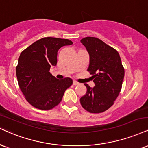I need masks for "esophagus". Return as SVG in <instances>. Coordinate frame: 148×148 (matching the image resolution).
<instances>
[{"mask_svg":"<svg viewBox=\"0 0 148 148\" xmlns=\"http://www.w3.org/2000/svg\"><path fill=\"white\" fill-rule=\"evenodd\" d=\"M73 85H75V86L79 84V83L75 81V80H73Z\"/></svg>","mask_w":148,"mask_h":148,"instance_id":"34e87169","label":"esophagus"}]
</instances>
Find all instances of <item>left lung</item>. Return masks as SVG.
<instances>
[{
	"label": "left lung",
	"mask_w": 148,
	"mask_h": 148,
	"mask_svg": "<svg viewBox=\"0 0 148 148\" xmlns=\"http://www.w3.org/2000/svg\"><path fill=\"white\" fill-rule=\"evenodd\" d=\"M80 42L89 54L88 71L95 84L91 88L84 84L87 91L80 103L89 112H103L112 106L121 91L124 68L119 53L99 38L86 37Z\"/></svg>",
	"instance_id": "left-lung-1"
}]
</instances>
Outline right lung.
I'll list each match as a JSON object with an SVG mask.
<instances>
[{
    "instance_id": "add662e5",
    "label": "right lung",
    "mask_w": 148,
    "mask_h": 148,
    "mask_svg": "<svg viewBox=\"0 0 148 148\" xmlns=\"http://www.w3.org/2000/svg\"><path fill=\"white\" fill-rule=\"evenodd\" d=\"M68 39L47 37L40 39L20 55L16 76L27 101L40 110H50L62 101L73 84L70 77L59 80L49 72L57 64L58 50L72 45Z\"/></svg>"
}]
</instances>
